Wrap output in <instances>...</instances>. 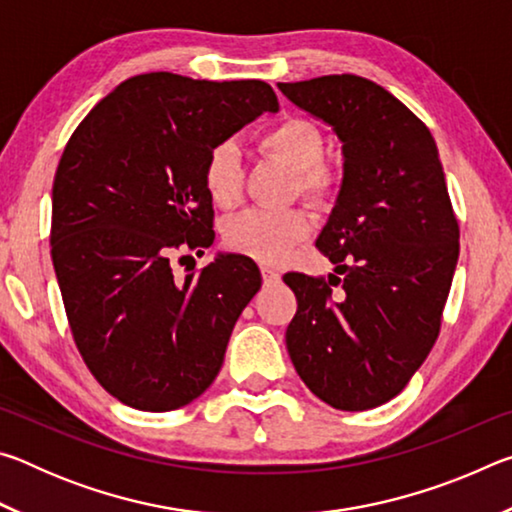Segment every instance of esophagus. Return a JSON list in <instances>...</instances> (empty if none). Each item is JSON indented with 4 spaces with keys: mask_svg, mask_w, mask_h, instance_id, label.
<instances>
[{
    "mask_svg": "<svg viewBox=\"0 0 512 512\" xmlns=\"http://www.w3.org/2000/svg\"><path fill=\"white\" fill-rule=\"evenodd\" d=\"M262 277L266 287H273V284L280 282V273H277L273 266H262Z\"/></svg>",
    "mask_w": 512,
    "mask_h": 512,
    "instance_id": "obj_1",
    "label": "esophagus"
}]
</instances>
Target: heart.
Wrapping results in <instances>:
<instances>
[{"label":"heart","instance_id":"obj_1","mask_svg":"<svg viewBox=\"0 0 512 512\" xmlns=\"http://www.w3.org/2000/svg\"><path fill=\"white\" fill-rule=\"evenodd\" d=\"M262 149L287 162L298 173V185L307 196L320 198L332 189V176L323 167L325 137L307 119L289 117L275 124L259 137ZM203 185L214 205L232 207L239 203L244 173L241 151L235 142L212 146L203 164ZM311 223L300 210H266L253 207L232 219L228 225V244L259 262L275 264L291 253L298 241L305 239Z\"/></svg>","mask_w":512,"mask_h":512}]
</instances>
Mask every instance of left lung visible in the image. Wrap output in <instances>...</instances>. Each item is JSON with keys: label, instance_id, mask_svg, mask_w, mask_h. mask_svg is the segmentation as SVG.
<instances>
[{"label": "left lung", "instance_id": "1", "mask_svg": "<svg viewBox=\"0 0 512 512\" xmlns=\"http://www.w3.org/2000/svg\"><path fill=\"white\" fill-rule=\"evenodd\" d=\"M277 88L343 144L341 189L316 239L342 277L284 275L298 300L289 357L329 406L375 409L427 359L456 271L458 221L438 146L400 99L361 76Z\"/></svg>", "mask_w": 512, "mask_h": 512}]
</instances>
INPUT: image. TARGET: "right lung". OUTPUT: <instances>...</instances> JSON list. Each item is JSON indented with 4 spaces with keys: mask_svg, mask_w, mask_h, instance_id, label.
Wrapping results in <instances>:
<instances>
[{
    "mask_svg": "<svg viewBox=\"0 0 512 512\" xmlns=\"http://www.w3.org/2000/svg\"><path fill=\"white\" fill-rule=\"evenodd\" d=\"M277 108L264 81L151 72L119 83L69 137L51 259L76 348L121 404L180 409L219 375L262 275L250 257L219 253L178 282L171 257L214 241L207 153Z\"/></svg>",
    "mask_w": 512,
    "mask_h": 512,
    "instance_id": "1",
    "label": "right lung"
}]
</instances>
